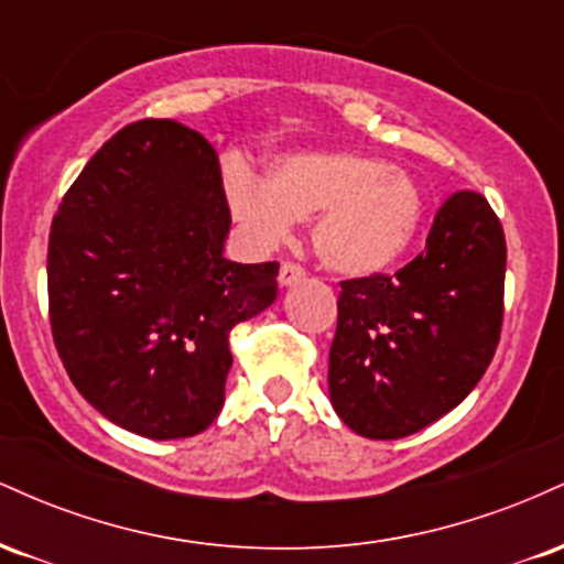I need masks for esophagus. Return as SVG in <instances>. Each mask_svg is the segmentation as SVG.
Listing matches in <instances>:
<instances>
[{
    "instance_id": "esophagus-1",
    "label": "esophagus",
    "mask_w": 564,
    "mask_h": 564,
    "mask_svg": "<svg viewBox=\"0 0 564 564\" xmlns=\"http://www.w3.org/2000/svg\"><path fill=\"white\" fill-rule=\"evenodd\" d=\"M300 281H304V270L300 264L283 262L281 270H278V283H281V286H294V283Z\"/></svg>"
}]
</instances>
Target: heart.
<instances>
[{"label": "heart", "instance_id": "heart-1", "mask_svg": "<svg viewBox=\"0 0 564 564\" xmlns=\"http://www.w3.org/2000/svg\"><path fill=\"white\" fill-rule=\"evenodd\" d=\"M225 198L243 236L270 249L313 219V249L341 275H379L405 257L424 223L422 187L400 166L358 151L278 159L270 177L230 166Z\"/></svg>", "mask_w": 564, "mask_h": 564}]
</instances>
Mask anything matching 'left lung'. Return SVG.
I'll return each instance as SVG.
<instances>
[{"instance_id":"1","label":"left lung","mask_w":564,"mask_h":564,"mask_svg":"<svg viewBox=\"0 0 564 564\" xmlns=\"http://www.w3.org/2000/svg\"><path fill=\"white\" fill-rule=\"evenodd\" d=\"M507 241L480 193L437 209L422 254L390 275L341 281L328 394L349 430L398 440L453 411L494 360Z\"/></svg>"}]
</instances>
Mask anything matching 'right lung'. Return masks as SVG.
<instances>
[{"mask_svg":"<svg viewBox=\"0 0 564 564\" xmlns=\"http://www.w3.org/2000/svg\"><path fill=\"white\" fill-rule=\"evenodd\" d=\"M215 148L172 119L116 132L50 230L53 339L74 387L121 430L204 432L225 403L232 326L278 296V262L225 260Z\"/></svg>","mask_w":564,"mask_h":564,"instance_id":"right-lung-1","label":"right lung"}]
</instances>
